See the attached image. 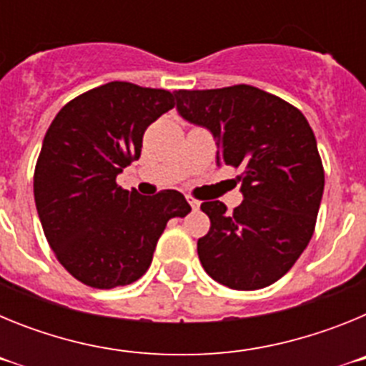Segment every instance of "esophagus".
<instances>
[{
  "label": "esophagus",
  "mask_w": 366,
  "mask_h": 366,
  "mask_svg": "<svg viewBox=\"0 0 366 366\" xmlns=\"http://www.w3.org/2000/svg\"><path fill=\"white\" fill-rule=\"evenodd\" d=\"M187 202H189V205L192 207L194 211H198V209H199V202H198V199H194V198H190V196H187Z\"/></svg>",
  "instance_id": "1"
}]
</instances>
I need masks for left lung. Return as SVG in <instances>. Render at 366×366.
Here are the masks:
<instances>
[{
    "label": "left lung",
    "mask_w": 366,
    "mask_h": 366,
    "mask_svg": "<svg viewBox=\"0 0 366 366\" xmlns=\"http://www.w3.org/2000/svg\"><path fill=\"white\" fill-rule=\"evenodd\" d=\"M177 113L216 141V164L242 168L244 202L232 212L203 202L211 231L198 240L209 277L231 290H260L292 269L310 244L325 170L308 121L295 106L258 87L179 89Z\"/></svg>",
    "instance_id": "1"
}]
</instances>
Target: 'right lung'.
Returning a JSON list of instances; mask_svg holds the SVG:
<instances>
[{
	"instance_id": "add662e5",
	"label": "right lung",
	"mask_w": 366,
	"mask_h": 366,
	"mask_svg": "<svg viewBox=\"0 0 366 366\" xmlns=\"http://www.w3.org/2000/svg\"><path fill=\"white\" fill-rule=\"evenodd\" d=\"M174 106L167 89L108 82L67 102L45 134L36 211L58 262L86 286L112 290L141 279L168 219L190 212L177 190L147 198L115 181L139 159L144 130Z\"/></svg>"
}]
</instances>
